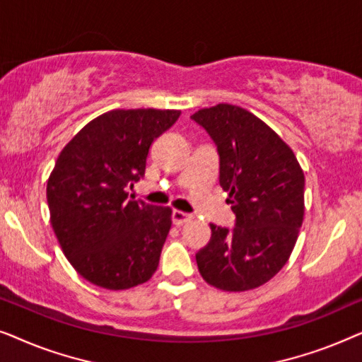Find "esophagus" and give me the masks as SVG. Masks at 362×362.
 Here are the masks:
<instances>
[{
  "instance_id": "esophagus-1",
  "label": "esophagus",
  "mask_w": 362,
  "mask_h": 362,
  "mask_svg": "<svg viewBox=\"0 0 362 362\" xmlns=\"http://www.w3.org/2000/svg\"><path fill=\"white\" fill-rule=\"evenodd\" d=\"M171 219L175 226H182V224H186V222H189L192 219V216L186 214V212H182V211H173Z\"/></svg>"
}]
</instances>
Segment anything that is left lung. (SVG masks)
I'll list each match as a JSON object with an SVG mask.
<instances>
[{"mask_svg": "<svg viewBox=\"0 0 362 362\" xmlns=\"http://www.w3.org/2000/svg\"><path fill=\"white\" fill-rule=\"evenodd\" d=\"M191 118L217 145L219 185L235 214L232 230L211 224L209 244L196 254L197 269L219 290H254L279 274L298 239L303 170L291 148L245 108L219 103Z\"/></svg>", "mask_w": 362, "mask_h": 362, "instance_id": "obj_1", "label": "left lung"}]
</instances>
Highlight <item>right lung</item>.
<instances>
[{
    "label": "right lung",
    "instance_id": "1",
    "mask_svg": "<svg viewBox=\"0 0 362 362\" xmlns=\"http://www.w3.org/2000/svg\"><path fill=\"white\" fill-rule=\"evenodd\" d=\"M181 110H110L64 146L47 180L51 224L78 275L107 290L155 274L171 229V207L127 199L146 170L151 143Z\"/></svg>",
    "mask_w": 362,
    "mask_h": 362
}]
</instances>
